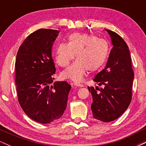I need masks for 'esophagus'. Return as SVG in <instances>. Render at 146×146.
<instances>
[{"label": "esophagus", "mask_w": 146, "mask_h": 146, "mask_svg": "<svg viewBox=\"0 0 146 146\" xmlns=\"http://www.w3.org/2000/svg\"><path fill=\"white\" fill-rule=\"evenodd\" d=\"M74 86H78V87H83L84 85L82 84H78V83H75L74 84Z\"/></svg>", "instance_id": "1"}]
</instances>
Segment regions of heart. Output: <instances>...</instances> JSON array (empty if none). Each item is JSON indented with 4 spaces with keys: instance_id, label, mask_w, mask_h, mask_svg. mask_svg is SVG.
I'll return each mask as SVG.
<instances>
[{
    "instance_id": "b5f03b06",
    "label": "heart",
    "mask_w": 146,
    "mask_h": 146,
    "mask_svg": "<svg viewBox=\"0 0 146 146\" xmlns=\"http://www.w3.org/2000/svg\"><path fill=\"white\" fill-rule=\"evenodd\" d=\"M109 51L108 43L93 35L73 33L68 36V43H58L55 51L56 62L66 67L75 58H78L62 75L75 82L82 80L87 70L95 71L105 62Z\"/></svg>"
}]
</instances>
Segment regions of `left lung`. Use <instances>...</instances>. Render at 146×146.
Wrapping results in <instances>:
<instances>
[{"label": "left lung", "mask_w": 146, "mask_h": 146, "mask_svg": "<svg viewBox=\"0 0 146 146\" xmlns=\"http://www.w3.org/2000/svg\"><path fill=\"white\" fill-rule=\"evenodd\" d=\"M113 47L106 66L96 75L94 81L104 88L100 91L88 87L93 97L91 110L96 119L110 122L119 118L128 108L132 100L134 72L128 45L119 35L110 30Z\"/></svg>", "instance_id": "8db88e82"}]
</instances>
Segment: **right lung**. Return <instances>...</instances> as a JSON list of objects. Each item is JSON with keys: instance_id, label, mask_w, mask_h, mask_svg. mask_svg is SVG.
<instances>
[{"instance_id": "obj_1", "label": "right lung", "mask_w": 146, "mask_h": 146, "mask_svg": "<svg viewBox=\"0 0 146 146\" xmlns=\"http://www.w3.org/2000/svg\"><path fill=\"white\" fill-rule=\"evenodd\" d=\"M58 33L47 29L31 33L19 47L15 63L18 102L28 117L41 123L62 117L71 88L66 82L51 85L56 73L51 51Z\"/></svg>"}]
</instances>
